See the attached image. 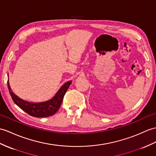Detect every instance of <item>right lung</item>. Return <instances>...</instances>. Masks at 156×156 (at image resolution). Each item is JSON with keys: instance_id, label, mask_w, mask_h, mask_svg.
Masks as SVG:
<instances>
[{"instance_id": "right-lung-1", "label": "right lung", "mask_w": 156, "mask_h": 156, "mask_svg": "<svg viewBox=\"0 0 156 156\" xmlns=\"http://www.w3.org/2000/svg\"><path fill=\"white\" fill-rule=\"evenodd\" d=\"M71 83L72 81L67 82L63 86H62L60 90L56 94V95L51 100L40 103L29 102L20 98L19 96H17L12 92L10 87L9 81L8 88L10 94L14 102L22 110L33 117L44 118L54 115L59 110L61 104L62 102L64 96Z\"/></svg>"}]
</instances>
